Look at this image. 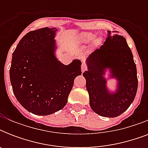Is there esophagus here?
Instances as JSON below:
<instances>
[{
    "label": "esophagus",
    "mask_w": 148,
    "mask_h": 148,
    "mask_svg": "<svg viewBox=\"0 0 148 148\" xmlns=\"http://www.w3.org/2000/svg\"><path fill=\"white\" fill-rule=\"evenodd\" d=\"M87 65L85 64H82V65H81V71L82 72H84L87 70Z\"/></svg>",
    "instance_id": "1"
}]
</instances>
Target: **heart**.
I'll return each mask as SVG.
<instances>
[{"instance_id": "heart-1", "label": "heart", "mask_w": 148, "mask_h": 148, "mask_svg": "<svg viewBox=\"0 0 148 148\" xmlns=\"http://www.w3.org/2000/svg\"><path fill=\"white\" fill-rule=\"evenodd\" d=\"M95 38V34L93 33H83L80 35V41L81 43H88Z\"/></svg>"}]
</instances>
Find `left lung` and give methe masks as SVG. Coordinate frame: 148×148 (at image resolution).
Listing matches in <instances>:
<instances>
[{
  "label": "left lung",
  "instance_id": "obj_1",
  "mask_svg": "<svg viewBox=\"0 0 148 148\" xmlns=\"http://www.w3.org/2000/svg\"><path fill=\"white\" fill-rule=\"evenodd\" d=\"M117 32L108 31V37L100 48L87 59L88 70L83 74L89 94L91 109L106 117H115L127 110L138 90L137 67L126 39ZM109 68L111 77H116L119 87L116 93L108 91L104 71Z\"/></svg>",
  "mask_w": 148,
  "mask_h": 148
}]
</instances>
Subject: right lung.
Masks as SVG:
<instances>
[{"mask_svg": "<svg viewBox=\"0 0 148 148\" xmlns=\"http://www.w3.org/2000/svg\"><path fill=\"white\" fill-rule=\"evenodd\" d=\"M56 28L38 29L23 37L12 54L10 79L21 104L34 114L49 115L64 108L81 62L64 65L54 55Z\"/></svg>", "mask_w": 148, "mask_h": 148, "instance_id": "add662e5", "label": "right lung"}]
</instances>
